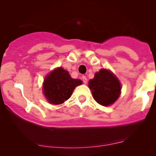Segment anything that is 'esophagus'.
I'll use <instances>...</instances> for the list:
<instances>
[{
  "label": "esophagus",
  "instance_id": "1",
  "mask_svg": "<svg viewBox=\"0 0 156 156\" xmlns=\"http://www.w3.org/2000/svg\"><path fill=\"white\" fill-rule=\"evenodd\" d=\"M81 79H82V80H83V83H87V77L85 76H83Z\"/></svg>",
  "mask_w": 156,
  "mask_h": 156
}]
</instances>
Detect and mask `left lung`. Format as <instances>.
Masks as SVG:
<instances>
[{
	"mask_svg": "<svg viewBox=\"0 0 156 156\" xmlns=\"http://www.w3.org/2000/svg\"><path fill=\"white\" fill-rule=\"evenodd\" d=\"M88 87L94 100L101 105H112L120 95L119 80L111 71L105 69H101L95 73L94 79L89 80Z\"/></svg>",
	"mask_w": 156,
	"mask_h": 156,
	"instance_id": "obj_1",
	"label": "left lung"
}]
</instances>
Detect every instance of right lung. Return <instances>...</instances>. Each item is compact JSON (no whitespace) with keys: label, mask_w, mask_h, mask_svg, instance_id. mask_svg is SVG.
<instances>
[{"label":"right lung","mask_w":156,"mask_h":156,"mask_svg":"<svg viewBox=\"0 0 156 156\" xmlns=\"http://www.w3.org/2000/svg\"><path fill=\"white\" fill-rule=\"evenodd\" d=\"M80 84V80L73 79L68 71L59 67L54 69L44 79V94L51 104H62L71 97L76 87Z\"/></svg>","instance_id":"add662e5"}]
</instances>
